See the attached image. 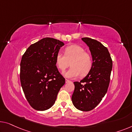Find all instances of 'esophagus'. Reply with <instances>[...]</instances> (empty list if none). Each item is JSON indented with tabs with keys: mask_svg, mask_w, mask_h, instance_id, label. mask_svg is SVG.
<instances>
[{
	"mask_svg": "<svg viewBox=\"0 0 132 132\" xmlns=\"http://www.w3.org/2000/svg\"><path fill=\"white\" fill-rule=\"evenodd\" d=\"M65 82H66V84L67 83H69V82H71V81H70V80H68V79H66V80H65Z\"/></svg>",
	"mask_w": 132,
	"mask_h": 132,
	"instance_id": "obj_1",
	"label": "esophagus"
}]
</instances>
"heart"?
Instances as JSON below:
<instances>
[{
  "label": "heart",
  "instance_id": "obj_1",
  "mask_svg": "<svg viewBox=\"0 0 132 132\" xmlns=\"http://www.w3.org/2000/svg\"><path fill=\"white\" fill-rule=\"evenodd\" d=\"M56 63L60 71L64 72L69 66L71 68L64 72L67 78H75L81 75L85 76L91 70L93 61L92 56L85 52V49L78 45H71L64 49V55L59 52L56 54Z\"/></svg>",
  "mask_w": 132,
  "mask_h": 132
}]
</instances>
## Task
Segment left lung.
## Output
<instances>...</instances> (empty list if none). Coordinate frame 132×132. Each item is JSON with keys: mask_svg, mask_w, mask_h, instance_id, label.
I'll list each match as a JSON object with an SVG mask.
<instances>
[{"mask_svg": "<svg viewBox=\"0 0 132 132\" xmlns=\"http://www.w3.org/2000/svg\"><path fill=\"white\" fill-rule=\"evenodd\" d=\"M82 40L89 47L93 64L83 79L73 82L72 101L77 109L88 111L97 107L107 93L113 62L107 47L99 41L88 37L82 38Z\"/></svg>", "mask_w": 132, "mask_h": 132, "instance_id": "obj_1", "label": "left lung"}]
</instances>
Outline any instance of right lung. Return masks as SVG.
<instances>
[{
  "label": "right lung",
  "instance_id": "right-lung-1",
  "mask_svg": "<svg viewBox=\"0 0 132 132\" xmlns=\"http://www.w3.org/2000/svg\"><path fill=\"white\" fill-rule=\"evenodd\" d=\"M64 45L62 41L46 37L31 44L22 57L21 86L27 101L35 110L44 111L52 107L65 84L55 60Z\"/></svg>",
  "mask_w": 132,
  "mask_h": 132
}]
</instances>
